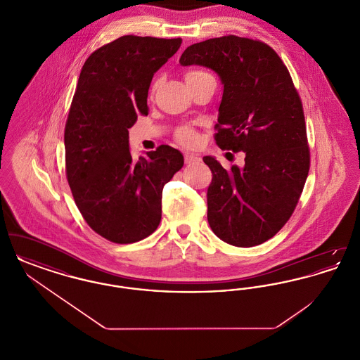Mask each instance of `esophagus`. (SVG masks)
<instances>
[{
    "label": "esophagus",
    "mask_w": 360,
    "mask_h": 360,
    "mask_svg": "<svg viewBox=\"0 0 360 360\" xmlns=\"http://www.w3.org/2000/svg\"><path fill=\"white\" fill-rule=\"evenodd\" d=\"M200 158L197 155L190 154V153H185V163L186 165H193L195 162H198Z\"/></svg>",
    "instance_id": "1"
}]
</instances>
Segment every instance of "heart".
Listing matches in <instances>:
<instances>
[{"mask_svg": "<svg viewBox=\"0 0 360 360\" xmlns=\"http://www.w3.org/2000/svg\"><path fill=\"white\" fill-rule=\"evenodd\" d=\"M207 75H210V74H207L205 71H200V70L188 71V74H186V81H188V79H198V78L207 77ZM178 139H179V141H181V143L188 144V146H191V144H194V143L197 141V136H195L194 131H193L191 128H188V127H185V128L179 129V132H178Z\"/></svg>", "mask_w": 360, "mask_h": 360, "instance_id": "obj_1", "label": "heart"}]
</instances>
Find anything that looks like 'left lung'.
Returning <instances> with one entry per match:
<instances>
[{
  "mask_svg": "<svg viewBox=\"0 0 360 360\" xmlns=\"http://www.w3.org/2000/svg\"><path fill=\"white\" fill-rule=\"evenodd\" d=\"M179 63L219 75L216 143L245 154L244 167L229 172L204 156L213 175L206 194L209 225L228 244H262L290 219L308 178L305 117L290 74L271 47L235 34L188 46Z\"/></svg>",
  "mask_w": 360,
  "mask_h": 360,
  "instance_id": "1",
  "label": "left lung"
}]
</instances>
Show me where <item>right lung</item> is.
I'll list each match as a JSON object with an SVG mask.
<instances>
[{
	"label": "right lung",
	"mask_w": 360,
	"mask_h": 360,
	"mask_svg": "<svg viewBox=\"0 0 360 360\" xmlns=\"http://www.w3.org/2000/svg\"><path fill=\"white\" fill-rule=\"evenodd\" d=\"M182 39L127 34L93 52L81 70L65 128L66 174L89 226L129 244L150 236L162 219V193L184 166L170 146L134 160L128 129L147 116L153 77Z\"/></svg>",
	"instance_id": "obj_1"
}]
</instances>
